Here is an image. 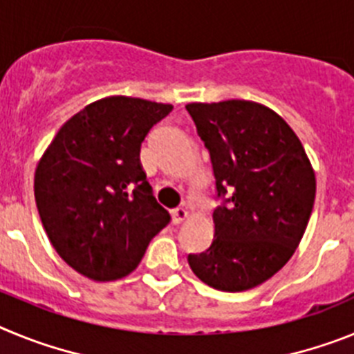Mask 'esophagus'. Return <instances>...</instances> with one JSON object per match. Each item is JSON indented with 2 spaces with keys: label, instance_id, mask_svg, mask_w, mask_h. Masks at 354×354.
<instances>
[{
  "label": "esophagus",
  "instance_id": "esophagus-1",
  "mask_svg": "<svg viewBox=\"0 0 354 354\" xmlns=\"http://www.w3.org/2000/svg\"><path fill=\"white\" fill-rule=\"evenodd\" d=\"M186 218H187V211L184 207H177V209H174V211H171V221H174L175 225L183 223Z\"/></svg>",
  "mask_w": 354,
  "mask_h": 354
}]
</instances>
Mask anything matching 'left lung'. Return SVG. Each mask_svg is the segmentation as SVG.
Masks as SVG:
<instances>
[{
	"label": "left lung",
	"instance_id": "8db88e82",
	"mask_svg": "<svg viewBox=\"0 0 354 354\" xmlns=\"http://www.w3.org/2000/svg\"><path fill=\"white\" fill-rule=\"evenodd\" d=\"M209 150L218 198L214 239L189 253L209 287L241 292L261 286L298 248L315 200V174L301 142L280 115L252 101L186 106Z\"/></svg>",
	"mask_w": 354,
	"mask_h": 354
}]
</instances>
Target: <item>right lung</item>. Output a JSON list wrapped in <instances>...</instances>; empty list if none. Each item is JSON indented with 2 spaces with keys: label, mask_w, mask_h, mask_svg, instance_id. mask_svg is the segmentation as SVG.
Instances as JSON below:
<instances>
[{
  "label": "right lung",
  "mask_w": 354,
  "mask_h": 354,
  "mask_svg": "<svg viewBox=\"0 0 354 354\" xmlns=\"http://www.w3.org/2000/svg\"><path fill=\"white\" fill-rule=\"evenodd\" d=\"M174 106L113 95L68 118L35 170V202L51 245L95 282L138 268L152 237L170 223L140 162L149 131Z\"/></svg>",
  "instance_id": "obj_1"
}]
</instances>
